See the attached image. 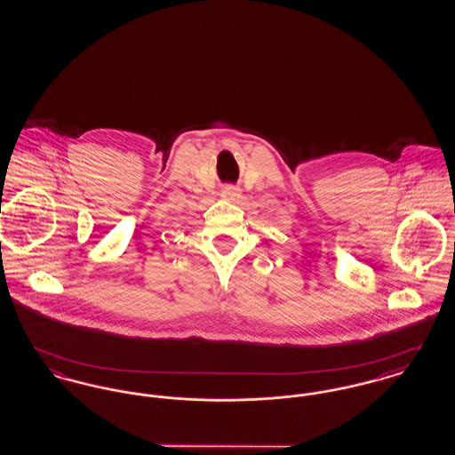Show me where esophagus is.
I'll return each instance as SVG.
<instances>
[{
  "label": "esophagus",
  "instance_id": "34e87169",
  "mask_svg": "<svg viewBox=\"0 0 455 455\" xmlns=\"http://www.w3.org/2000/svg\"><path fill=\"white\" fill-rule=\"evenodd\" d=\"M223 196H225V197H228V199H235L238 196L237 189H235V188H232V186H228V188H225Z\"/></svg>",
  "mask_w": 455,
  "mask_h": 455
}]
</instances>
